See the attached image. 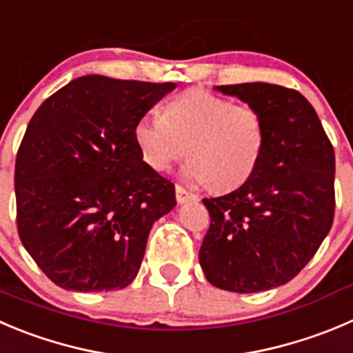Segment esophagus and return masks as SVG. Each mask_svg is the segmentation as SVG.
<instances>
[{
    "label": "esophagus",
    "mask_w": 353,
    "mask_h": 353,
    "mask_svg": "<svg viewBox=\"0 0 353 353\" xmlns=\"http://www.w3.org/2000/svg\"><path fill=\"white\" fill-rule=\"evenodd\" d=\"M174 192H176V201H179V204L187 203V201H194V199H197L196 194L189 192V190L183 189L182 185H176V187H174Z\"/></svg>",
    "instance_id": "obj_1"
}]
</instances>
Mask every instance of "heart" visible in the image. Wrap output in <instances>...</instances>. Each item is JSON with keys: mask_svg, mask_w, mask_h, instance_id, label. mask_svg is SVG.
Masks as SVG:
<instances>
[{"mask_svg": "<svg viewBox=\"0 0 353 353\" xmlns=\"http://www.w3.org/2000/svg\"><path fill=\"white\" fill-rule=\"evenodd\" d=\"M133 140L154 171H168L187 149V180L232 190L248 182L260 164L265 124L253 107L187 90L163 107L161 117L137 121Z\"/></svg>", "mask_w": 353, "mask_h": 353, "instance_id": "heart-1", "label": "heart"}]
</instances>
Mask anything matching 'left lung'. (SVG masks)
<instances>
[{
	"mask_svg": "<svg viewBox=\"0 0 353 353\" xmlns=\"http://www.w3.org/2000/svg\"><path fill=\"white\" fill-rule=\"evenodd\" d=\"M260 112L265 149L251 179L203 199L211 225L199 263L213 286L258 293L290 283L330 234L334 150L314 107L270 83L214 86Z\"/></svg>",
	"mask_w": 353,
	"mask_h": 353,
	"instance_id": "8db88e82",
	"label": "left lung"
}]
</instances>
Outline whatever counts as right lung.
I'll use <instances>...</instances> for the list:
<instances>
[{
  "mask_svg": "<svg viewBox=\"0 0 353 353\" xmlns=\"http://www.w3.org/2000/svg\"><path fill=\"white\" fill-rule=\"evenodd\" d=\"M174 83L72 79L39 105L15 161L23 248L63 290H123L139 274L174 185L147 166L133 128Z\"/></svg>",
  "mask_w": 353,
  "mask_h": 353,
  "instance_id": "1",
  "label": "right lung"
}]
</instances>
